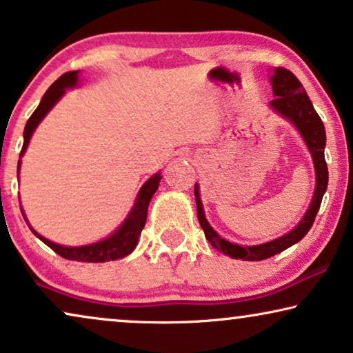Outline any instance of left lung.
Returning <instances> with one entry per match:
<instances>
[{"label": "left lung", "instance_id": "8db88e82", "mask_svg": "<svg viewBox=\"0 0 353 353\" xmlns=\"http://www.w3.org/2000/svg\"><path fill=\"white\" fill-rule=\"evenodd\" d=\"M270 81H272L274 96V99L270 101V108L276 110L279 115H283L284 119L289 120V122L294 123V127H296L299 130V133L302 134L303 141H305L308 151L312 154L313 165H315L316 186L315 192H313L310 207H308L303 219L299 221L296 228L281 236V238L270 241V243L259 245H239L230 243V241H226L221 238V236H219V233L209 225L199 197V186H197V183L194 186L197 220H199L202 230H204L207 241H209L216 250L228 255V257L249 260V262L273 257V255L283 252L284 249L291 248L292 244L299 243V241L310 231L318 210H320L323 194H325L327 188V165L325 161L326 132L320 115L316 114L312 101L308 99V94L305 93V90H303L302 83L291 70L283 69V67H276V69L273 70V75Z\"/></svg>", "mask_w": 353, "mask_h": 353}]
</instances>
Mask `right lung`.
<instances>
[{"label": "right lung", "mask_w": 353, "mask_h": 353, "mask_svg": "<svg viewBox=\"0 0 353 353\" xmlns=\"http://www.w3.org/2000/svg\"><path fill=\"white\" fill-rule=\"evenodd\" d=\"M79 81V70L74 72H67V74L61 75L54 83H52L45 96L41 98V103L38 104V108L35 109V112L30 115V119L27 120L26 130H23V146L21 151V157L26 152V149L30 143V138L35 128L38 127V123L41 122L43 117L50 112L52 105H54L57 101L62 98V94L65 93L67 88H74ZM19 168H21V161L17 163V173ZM161 173H156V175L149 178V180L144 183L141 190H139V194L134 201L133 209L130 210V214L120 228L117 231H114V234H110L109 238H105L99 243L94 244H88V245H80V248H67V245H59L52 241L43 238L37 233L35 230H30L32 233L37 236L38 239H41L48 248H51L56 254H59L61 257H64L67 260H77V262H109V260H117V259H123L132 252V250L137 248L138 244V238L141 234V231L144 228V223H146V216H148V207L149 202H151V197L154 196V192L157 191L159 188V181H161ZM26 219V216H23ZM27 221V219H26Z\"/></svg>", "instance_id": "right-lung-1"}]
</instances>
